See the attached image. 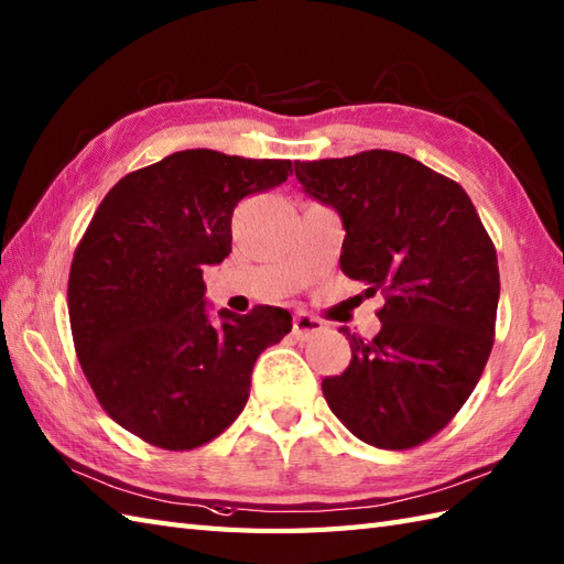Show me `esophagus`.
<instances>
[{"label": "esophagus", "instance_id": "1", "mask_svg": "<svg viewBox=\"0 0 564 564\" xmlns=\"http://www.w3.org/2000/svg\"><path fill=\"white\" fill-rule=\"evenodd\" d=\"M325 329H327L325 322H322L319 317H313V315L301 313V315H295V319H293V334L303 341L310 339V337H315V334L325 332Z\"/></svg>", "mask_w": 564, "mask_h": 564}]
</instances>
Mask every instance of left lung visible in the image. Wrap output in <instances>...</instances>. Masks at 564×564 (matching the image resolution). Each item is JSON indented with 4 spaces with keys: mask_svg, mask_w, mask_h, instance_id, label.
Returning <instances> with one entry per match:
<instances>
[{
    "mask_svg": "<svg viewBox=\"0 0 564 564\" xmlns=\"http://www.w3.org/2000/svg\"><path fill=\"white\" fill-rule=\"evenodd\" d=\"M305 194L339 213L341 271L382 293L373 339L346 327L351 364L322 380L339 422L376 448L436 436L470 398L495 344L497 249L470 196L406 154L295 162Z\"/></svg>",
    "mask_w": 564,
    "mask_h": 564,
    "instance_id": "8db88e82",
    "label": "left lung"
}]
</instances>
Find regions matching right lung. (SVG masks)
Listing matches in <instances>:
<instances>
[{"instance_id": "1", "label": "right lung", "mask_w": 564, "mask_h": 564, "mask_svg": "<svg viewBox=\"0 0 564 564\" xmlns=\"http://www.w3.org/2000/svg\"><path fill=\"white\" fill-rule=\"evenodd\" d=\"M291 172V160L182 150L126 174L94 213L69 269V327L99 404L130 434L191 451L245 410L251 368L291 315L220 310L213 325L203 269L232 251L237 203Z\"/></svg>"}]
</instances>
